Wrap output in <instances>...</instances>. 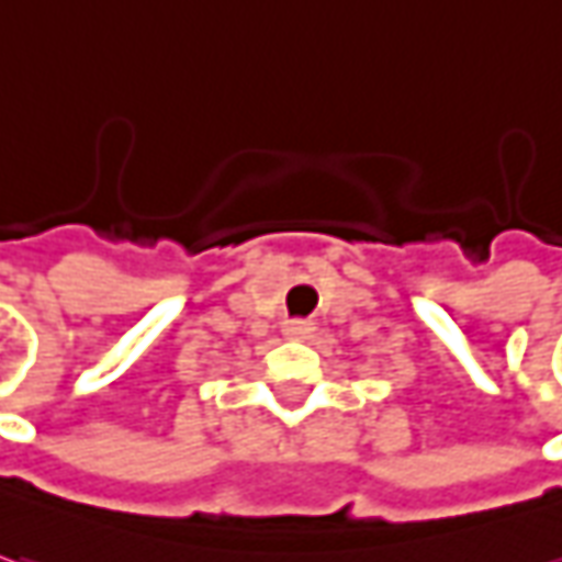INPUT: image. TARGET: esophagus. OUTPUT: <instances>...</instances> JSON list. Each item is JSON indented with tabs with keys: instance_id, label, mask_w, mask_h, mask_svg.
<instances>
[{
	"instance_id": "1",
	"label": "esophagus",
	"mask_w": 562,
	"mask_h": 562,
	"mask_svg": "<svg viewBox=\"0 0 562 562\" xmlns=\"http://www.w3.org/2000/svg\"><path fill=\"white\" fill-rule=\"evenodd\" d=\"M282 333H285V339H307L314 333V323L311 319H289L282 326Z\"/></svg>"
}]
</instances>
